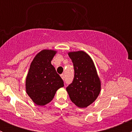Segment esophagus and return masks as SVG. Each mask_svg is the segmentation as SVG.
Returning a JSON list of instances; mask_svg holds the SVG:
<instances>
[{"label":"esophagus","mask_w":132,"mask_h":132,"mask_svg":"<svg viewBox=\"0 0 132 132\" xmlns=\"http://www.w3.org/2000/svg\"><path fill=\"white\" fill-rule=\"evenodd\" d=\"M61 78H62V80H64V74H61Z\"/></svg>","instance_id":"1"}]
</instances>
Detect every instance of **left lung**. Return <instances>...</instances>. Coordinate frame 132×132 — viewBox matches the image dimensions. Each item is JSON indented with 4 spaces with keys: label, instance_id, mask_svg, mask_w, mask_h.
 I'll return each instance as SVG.
<instances>
[{
    "label": "left lung",
    "instance_id": "obj_1",
    "mask_svg": "<svg viewBox=\"0 0 132 132\" xmlns=\"http://www.w3.org/2000/svg\"><path fill=\"white\" fill-rule=\"evenodd\" d=\"M68 55L74 67V78L66 91L76 106L86 108L96 100L101 91V82L93 61L84 51L71 52Z\"/></svg>",
    "mask_w": 132,
    "mask_h": 132
}]
</instances>
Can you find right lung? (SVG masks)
I'll return each instance as SVG.
<instances>
[{"instance_id": "1", "label": "right lung", "mask_w": 132, "mask_h": 132, "mask_svg": "<svg viewBox=\"0 0 132 132\" xmlns=\"http://www.w3.org/2000/svg\"><path fill=\"white\" fill-rule=\"evenodd\" d=\"M57 51L43 50L30 64L25 80L29 96L38 105L43 106L51 102L55 93L64 86V82L51 64Z\"/></svg>"}]
</instances>
